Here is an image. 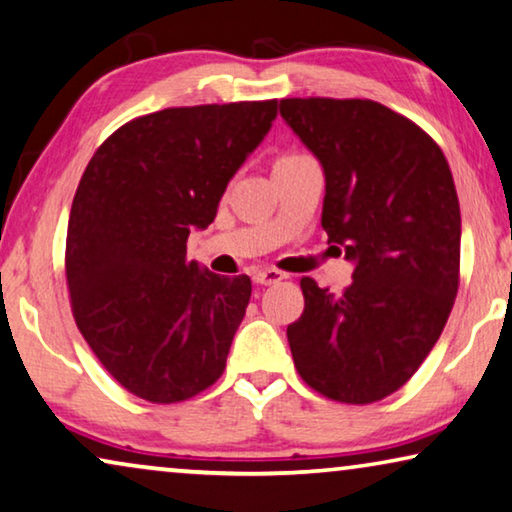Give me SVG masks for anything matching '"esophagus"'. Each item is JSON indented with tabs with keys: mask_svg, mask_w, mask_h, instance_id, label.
<instances>
[{
	"mask_svg": "<svg viewBox=\"0 0 512 512\" xmlns=\"http://www.w3.org/2000/svg\"><path fill=\"white\" fill-rule=\"evenodd\" d=\"M253 280L257 282V285H276V282L285 280V273L278 269H262V271L253 273Z\"/></svg>",
	"mask_w": 512,
	"mask_h": 512,
	"instance_id": "34e87169",
	"label": "esophagus"
}]
</instances>
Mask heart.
Here are the masks:
<instances>
[{"label":"heart","instance_id":"b5f03b06","mask_svg":"<svg viewBox=\"0 0 512 512\" xmlns=\"http://www.w3.org/2000/svg\"><path fill=\"white\" fill-rule=\"evenodd\" d=\"M301 158H308L305 154H299V151H292V154H282L276 163H289V160H301Z\"/></svg>","mask_w":512,"mask_h":512}]
</instances>
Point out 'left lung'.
<instances>
[{
	"mask_svg": "<svg viewBox=\"0 0 512 512\" xmlns=\"http://www.w3.org/2000/svg\"><path fill=\"white\" fill-rule=\"evenodd\" d=\"M280 114L322 163V227L356 262L340 294L301 278L294 365L329 400H384L432 352L460 287L451 167L421 126L370 98H282Z\"/></svg>",
	"mask_w": 512,
	"mask_h": 512,
	"instance_id": "8db88e82",
	"label": "left lung"
}]
</instances>
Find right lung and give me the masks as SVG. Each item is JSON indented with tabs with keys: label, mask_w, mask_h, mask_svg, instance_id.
Wrapping results in <instances>:
<instances>
[{
	"label": "right lung",
	"mask_w": 512,
	"mask_h": 512,
	"mask_svg": "<svg viewBox=\"0 0 512 512\" xmlns=\"http://www.w3.org/2000/svg\"><path fill=\"white\" fill-rule=\"evenodd\" d=\"M278 114V101L167 108L131 119L91 156L66 232L75 324L128 393L195 398L225 370L253 282L186 259L193 227Z\"/></svg>",
	"instance_id": "1"
}]
</instances>
